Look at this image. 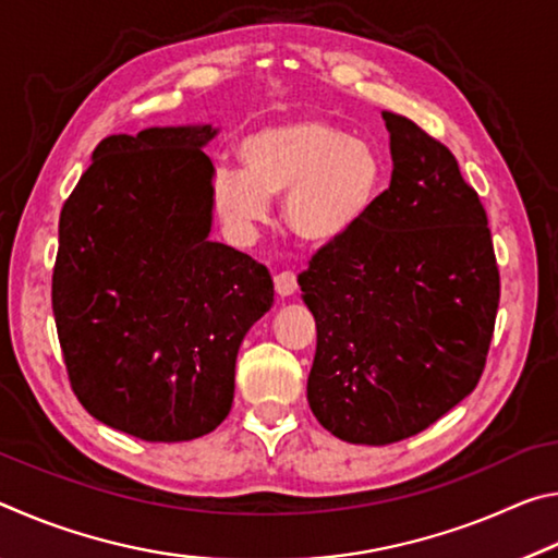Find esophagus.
Returning <instances> with one entry per match:
<instances>
[{
	"label": "esophagus",
	"instance_id": "34e87169",
	"mask_svg": "<svg viewBox=\"0 0 558 558\" xmlns=\"http://www.w3.org/2000/svg\"><path fill=\"white\" fill-rule=\"evenodd\" d=\"M295 290H298L295 272H290V270L278 272V276H276V292H278V295L290 298V295H295Z\"/></svg>",
	"mask_w": 558,
	"mask_h": 558
}]
</instances>
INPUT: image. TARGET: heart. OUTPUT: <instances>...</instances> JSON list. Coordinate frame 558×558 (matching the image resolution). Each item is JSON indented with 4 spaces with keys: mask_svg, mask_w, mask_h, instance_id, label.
<instances>
[{
    "mask_svg": "<svg viewBox=\"0 0 558 558\" xmlns=\"http://www.w3.org/2000/svg\"><path fill=\"white\" fill-rule=\"evenodd\" d=\"M243 169H219L214 206L245 231L282 202V221L317 248L352 235L374 211L386 184V162L369 140L317 116H298L253 132L239 149Z\"/></svg>",
    "mask_w": 558,
    "mask_h": 558,
    "instance_id": "heart-1",
    "label": "heart"
}]
</instances>
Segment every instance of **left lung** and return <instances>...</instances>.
I'll list each match as a JSON object with an SVG mask.
<instances>
[{"label":"left lung","mask_w":558,"mask_h":558,"mask_svg":"<svg viewBox=\"0 0 558 558\" xmlns=\"http://www.w3.org/2000/svg\"><path fill=\"white\" fill-rule=\"evenodd\" d=\"M391 186L298 278L315 315V418L347 442L415 436L475 389L499 302L487 214L456 157L384 110Z\"/></svg>","instance_id":"obj_1"}]
</instances>
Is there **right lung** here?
Segmentation results:
<instances>
[{"instance_id":"1","label":"right lung","mask_w":558,"mask_h":558,"mask_svg":"<svg viewBox=\"0 0 558 558\" xmlns=\"http://www.w3.org/2000/svg\"><path fill=\"white\" fill-rule=\"evenodd\" d=\"M209 122L110 135L63 204L53 317L93 418L149 442L211 433L235 356L272 305L263 263L211 241Z\"/></svg>"}]
</instances>
